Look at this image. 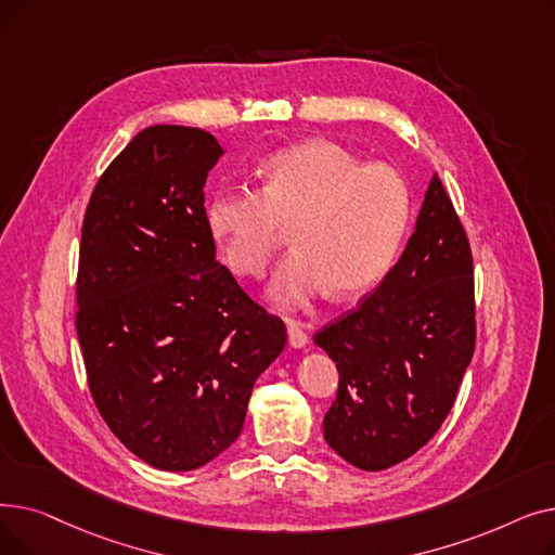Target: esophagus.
<instances>
[{"label":"esophagus","instance_id":"obj_1","mask_svg":"<svg viewBox=\"0 0 555 555\" xmlns=\"http://www.w3.org/2000/svg\"><path fill=\"white\" fill-rule=\"evenodd\" d=\"M287 341L293 348H304L308 344L306 326L297 322V319H287Z\"/></svg>","mask_w":555,"mask_h":555}]
</instances>
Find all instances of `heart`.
Returning a JSON list of instances; mask_svg holds the SVG:
<instances>
[{"instance_id":"b5f03b06","label":"heart","mask_w":555,"mask_h":555,"mask_svg":"<svg viewBox=\"0 0 555 555\" xmlns=\"http://www.w3.org/2000/svg\"><path fill=\"white\" fill-rule=\"evenodd\" d=\"M412 218V189L391 164H364L333 141L312 139L270 157L262 191L222 186L207 227L229 268L258 279L293 227L295 249L270 285L279 306L326 295L356 297L380 281Z\"/></svg>"}]
</instances>
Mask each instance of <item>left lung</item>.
Here are the masks:
<instances>
[{
    "label": "left lung",
    "mask_w": 555,
    "mask_h": 555,
    "mask_svg": "<svg viewBox=\"0 0 555 555\" xmlns=\"http://www.w3.org/2000/svg\"><path fill=\"white\" fill-rule=\"evenodd\" d=\"M473 251L434 175L400 260L356 310L314 335L337 364L326 443L360 470L418 452L450 414L475 339Z\"/></svg>",
    "instance_id": "left-lung-1"
}]
</instances>
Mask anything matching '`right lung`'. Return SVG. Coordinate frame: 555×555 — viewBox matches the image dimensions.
<instances>
[{
	"mask_svg": "<svg viewBox=\"0 0 555 555\" xmlns=\"http://www.w3.org/2000/svg\"><path fill=\"white\" fill-rule=\"evenodd\" d=\"M186 126L141 130L87 204L76 333L96 410L153 468H202L241 436L256 377L285 348L281 317L216 258L204 184L222 155Z\"/></svg>",
	"mask_w": 555,
	"mask_h": 555,
	"instance_id": "right-lung-1",
	"label": "right lung"
}]
</instances>
